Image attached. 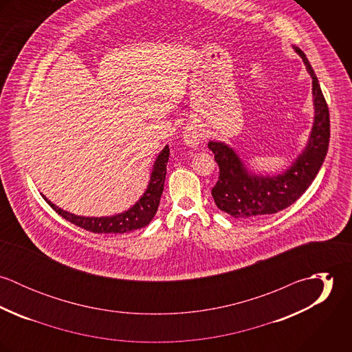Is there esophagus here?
<instances>
[{"instance_id": "esophagus-1", "label": "esophagus", "mask_w": 352, "mask_h": 352, "mask_svg": "<svg viewBox=\"0 0 352 352\" xmlns=\"http://www.w3.org/2000/svg\"><path fill=\"white\" fill-rule=\"evenodd\" d=\"M183 138H184V142L187 146L190 148H197L201 141V134H199L197 130L194 129H187L183 134Z\"/></svg>"}]
</instances>
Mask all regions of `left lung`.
Instances as JSON below:
<instances>
[{"label": "left lung", "instance_id": "1", "mask_svg": "<svg viewBox=\"0 0 352 352\" xmlns=\"http://www.w3.org/2000/svg\"><path fill=\"white\" fill-rule=\"evenodd\" d=\"M294 50L311 77L314 105L313 127L296 161L279 175H254L230 146L218 141L208 142V149L214 153L219 166L218 182L211 195L217 207L233 218L256 219L287 208L309 188L325 160L329 145L328 105L306 55L298 47Z\"/></svg>", "mask_w": 352, "mask_h": 352}]
</instances>
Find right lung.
Returning <instances> with one entry per match:
<instances>
[{
  "label": "right lung",
  "instance_id": "obj_1",
  "mask_svg": "<svg viewBox=\"0 0 352 352\" xmlns=\"http://www.w3.org/2000/svg\"><path fill=\"white\" fill-rule=\"evenodd\" d=\"M168 160H169V146L166 145L162 151H160V154L154 161L148 188L144 192V195L140 198V201H137L133 207H130L127 211H123L120 214H115L111 217L76 215L55 206L43 194L41 195L50 204L52 210H55L62 218L88 232L111 233V234L130 233L133 230H137L149 225L153 217L155 215L162 191H164Z\"/></svg>",
  "mask_w": 352,
  "mask_h": 352
}]
</instances>
